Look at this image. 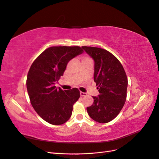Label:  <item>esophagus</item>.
<instances>
[{
	"instance_id": "obj_1",
	"label": "esophagus",
	"mask_w": 159,
	"mask_h": 159,
	"mask_svg": "<svg viewBox=\"0 0 159 159\" xmlns=\"http://www.w3.org/2000/svg\"><path fill=\"white\" fill-rule=\"evenodd\" d=\"M86 95H87V93H86L81 92V91L80 92V96H81V97H84V96H86Z\"/></svg>"
}]
</instances>
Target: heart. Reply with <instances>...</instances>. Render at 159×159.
Instances as JSON below:
<instances>
[{
	"instance_id": "heart-1",
	"label": "heart",
	"mask_w": 159,
	"mask_h": 159,
	"mask_svg": "<svg viewBox=\"0 0 159 159\" xmlns=\"http://www.w3.org/2000/svg\"><path fill=\"white\" fill-rule=\"evenodd\" d=\"M85 59H89V57H84V58H83V60H85Z\"/></svg>"
}]
</instances>
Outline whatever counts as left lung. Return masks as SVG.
I'll return each mask as SVG.
<instances>
[{"label": "left lung", "mask_w": 159, "mask_h": 159, "mask_svg": "<svg viewBox=\"0 0 159 159\" xmlns=\"http://www.w3.org/2000/svg\"><path fill=\"white\" fill-rule=\"evenodd\" d=\"M95 61L94 81L99 95L93 97L87 107L89 117L100 123L112 121L121 111L127 99L128 80L119 60L109 51L97 47L82 46Z\"/></svg>", "instance_id": "obj_1"}]
</instances>
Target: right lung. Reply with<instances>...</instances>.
Segmentation results:
<instances>
[{"mask_svg": "<svg viewBox=\"0 0 159 159\" xmlns=\"http://www.w3.org/2000/svg\"><path fill=\"white\" fill-rule=\"evenodd\" d=\"M83 52L80 46H52L32 64L27 75L28 93L33 108L46 122L60 125L70 118L73 105L80 97V91H64L55 84L63 75L69 61Z\"/></svg>", "mask_w": 159, "mask_h": 159, "instance_id": "1", "label": "right lung"}]
</instances>
